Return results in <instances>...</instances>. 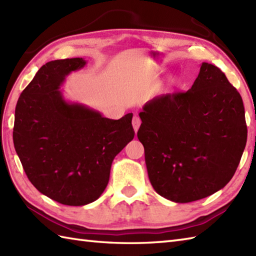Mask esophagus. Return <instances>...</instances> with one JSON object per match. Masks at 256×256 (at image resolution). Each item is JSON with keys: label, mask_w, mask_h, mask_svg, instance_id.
Returning a JSON list of instances; mask_svg holds the SVG:
<instances>
[{"label": "esophagus", "mask_w": 256, "mask_h": 256, "mask_svg": "<svg viewBox=\"0 0 256 256\" xmlns=\"http://www.w3.org/2000/svg\"><path fill=\"white\" fill-rule=\"evenodd\" d=\"M140 123H142V121H140V118L138 116H133V120H132V124H133V128H134V131L135 133L138 132V130L140 128Z\"/></svg>", "instance_id": "obj_1"}]
</instances>
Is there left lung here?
Instances as JSON below:
<instances>
[{
    "instance_id": "1",
    "label": "left lung",
    "mask_w": 256,
    "mask_h": 256,
    "mask_svg": "<svg viewBox=\"0 0 256 256\" xmlns=\"http://www.w3.org/2000/svg\"><path fill=\"white\" fill-rule=\"evenodd\" d=\"M140 118L148 178L162 197L192 202L231 180L248 128L242 98L218 67L202 62L192 88L155 96Z\"/></svg>"
}]
</instances>
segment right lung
<instances>
[{"mask_svg": "<svg viewBox=\"0 0 256 256\" xmlns=\"http://www.w3.org/2000/svg\"><path fill=\"white\" fill-rule=\"evenodd\" d=\"M86 64L82 58L47 62L15 108L14 148L27 178L38 192L67 206L100 197L114 157L134 138L132 113L111 120L62 99L59 88L66 76Z\"/></svg>", "mask_w": 256, "mask_h": 256, "instance_id": "right-lung-1", "label": "right lung"}]
</instances>
